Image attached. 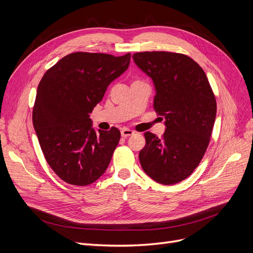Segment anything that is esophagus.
<instances>
[{"label": "esophagus", "mask_w": 253, "mask_h": 253, "mask_svg": "<svg viewBox=\"0 0 253 253\" xmlns=\"http://www.w3.org/2000/svg\"><path fill=\"white\" fill-rule=\"evenodd\" d=\"M132 135H134V131H132V129H129V128H124L121 131V136L125 137V138H126V137H128V136H132Z\"/></svg>", "instance_id": "obj_1"}]
</instances>
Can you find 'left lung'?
<instances>
[{"label":"left lung","mask_w":253,"mask_h":253,"mask_svg":"<svg viewBox=\"0 0 253 253\" xmlns=\"http://www.w3.org/2000/svg\"><path fill=\"white\" fill-rule=\"evenodd\" d=\"M133 60L154 84V110L166 126L162 138L144 133L140 165L153 180L173 185L201 163L215 121V97L203 68L186 55L144 51Z\"/></svg>","instance_id":"8db88e82"}]
</instances>
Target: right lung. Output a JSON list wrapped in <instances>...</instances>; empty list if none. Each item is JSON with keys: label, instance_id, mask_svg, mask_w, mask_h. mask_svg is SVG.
<instances>
[{"label": "right lung", "instance_id": "obj_1", "mask_svg": "<svg viewBox=\"0 0 253 253\" xmlns=\"http://www.w3.org/2000/svg\"><path fill=\"white\" fill-rule=\"evenodd\" d=\"M129 60L131 53L73 52L41 79L33 124L45 159L65 182L87 186L108 169L120 132L116 127L96 131L89 114L127 70Z\"/></svg>", "mask_w": 253, "mask_h": 253}]
</instances>
